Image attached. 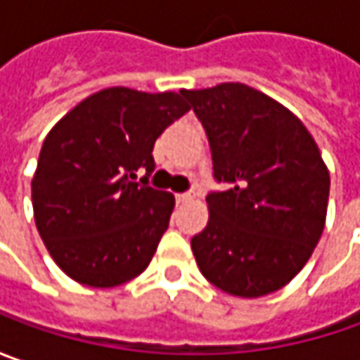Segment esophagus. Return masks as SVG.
Returning <instances> with one entry per match:
<instances>
[{
	"label": "esophagus",
	"instance_id": "1",
	"mask_svg": "<svg viewBox=\"0 0 360 360\" xmlns=\"http://www.w3.org/2000/svg\"><path fill=\"white\" fill-rule=\"evenodd\" d=\"M194 200V194L192 192H184V194H176V202L178 204H186V202Z\"/></svg>",
	"mask_w": 360,
	"mask_h": 360
}]
</instances>
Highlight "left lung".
Segmentation results:
<instances>
[{
	"instance_id": "obj_1",
	"label": "left lung",
	"mask_w": 360,
	"mask_h": 360,
	"mask_svg": "<svg viewBox=\"0 0 360 360\" xmlns=\"http://www.w3.org/2000/svg\"><path fill=\"white\" fill-rule=\"evenodd\" d=\"M182 96L206 131L214 182L229 186L206 196L210 220L192 238L200 272L234 297L270 295L300 272L325 229L330 178L319 146L250 86Z\"/></svg>"
}]
</instances>
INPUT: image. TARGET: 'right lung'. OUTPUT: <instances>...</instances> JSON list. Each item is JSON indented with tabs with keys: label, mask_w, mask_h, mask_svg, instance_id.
Returning a JSON list of instances; mask_svg holds the SVG:
<instances>
[{
	"label": "right lung",
	"mask_w": 360,
	"mask_h": 360,
	"mask_svg": "<svg viewBox=\"0 0 360 360\" xmlns=\"http://www.w3.org/2000/svg\"><path fill=\"white\" fill-rule=\"evenodd\" d=\"M188 110L182 91L108 88L46 136L32 180L35 226L70 278L110 288L150 264L174 210L172 194L148 186L152 150ZM138 169L146 176L134 183Z\"/></svg>",
	"instance_id": "obj_1"
}]
</instances>
